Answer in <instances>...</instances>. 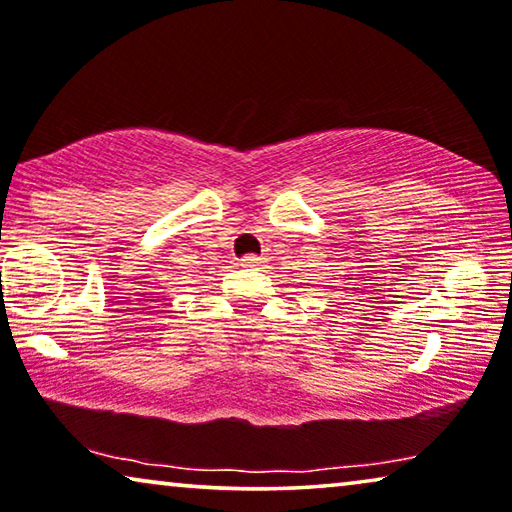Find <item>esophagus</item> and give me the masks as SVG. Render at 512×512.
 I'll use <instances>...</instances> for the list:
<instances>
[{
  "mask_svg": "<svg viewBox=\"0 0 512 512\" xmlns=\"http://www.w3.org/2000/svg\"><path fill=\"white\" fill-rule=\"evenodd\" d=\"M262 262H264L262 257H257V255H248V257H243V259H241V266H246V269H259V266H262Z\"/></svg>",
  "mask_w": 512,
  "mask_h": 512,
  "instance_id": "1",
  "label": "esophagus"
}]
</instances>
